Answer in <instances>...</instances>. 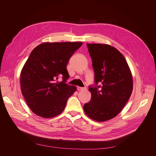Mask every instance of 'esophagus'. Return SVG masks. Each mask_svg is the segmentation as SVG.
Wrapping results in <instances>:
<instances>
[{
  "instance_id": "esophagus-1",
  "label": "esophagus",
  "mask_w": 156,
  "mask_h": 156,
  "mask_svg": "<svg viewBox=\"0 0 156 156\" xmlns=\"http://www.w3.org/2000/svg\"><path fill=\"white\" fill-rule=\"evenodd\" d=\"M86 89H87L86 87H77L78 90H86Z\"/></svg>"
}]
</instances>
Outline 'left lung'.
I'll return each instance as SVG.
<instances>
[{
	"mask_svg": "<svg viewBox=\"0 0 156 156\" xmlns=\"http://www.w3.org/2000/svg\"><path fill=\"white\" fill-rule=\"evenodd\" d=\"M94 71V84L89 86L91 100L84 103L86 115L98 122L115 117L131 96L133 79L125 58L113 47L87 44Z\"/></svg>",
	"mask_w": 156,
	"mask_h": 156,
	"instance_id": "1",
	"label": "left lung"
}]
</instances>
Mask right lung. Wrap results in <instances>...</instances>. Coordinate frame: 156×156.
<instances>
[{
	"label": "right lung",
	"mask_w": 156,
	"mask_h": 156,
	"mask_svg": "<svg viewBox=\"0 0 156 156\" xmlns=\"http://www.w3.org/2000/svg\"><path fill=\"white\" fill-rule=\"evenodd\" d=\"M82 42L43 43L32 50L21 72V88L36 115L52 118L62 112L76 87L66 83L69 58ZM59 77L63 81L58 82Z\"/></svg>",
	"instance_id": "1"
}]
</instances>
